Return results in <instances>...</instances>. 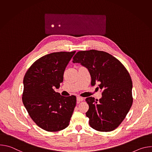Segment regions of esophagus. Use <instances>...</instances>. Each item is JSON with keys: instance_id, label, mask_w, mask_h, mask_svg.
Instances as JSON below:
<instances>
[{"instance_id": "obj_1", "label": "esophagus", "mask_w": 152, "mask_h": 152, "mask_svg": "<svg viewBox=\"0 0 152 152\" xmlns=\"http://www.w3.org/2000/svg\"><path fill=\"white\" fill-rule=\"evenodd\" d=\"M83 99L82 98V97H79V96H77V102H82V101H83Z\"/></svg>"}]
</instances>
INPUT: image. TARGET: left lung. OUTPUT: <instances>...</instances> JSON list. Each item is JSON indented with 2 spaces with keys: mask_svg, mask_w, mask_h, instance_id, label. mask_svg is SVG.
<instances>
[{
  "mask_svg": "<svg viewBox=\"0 0 152 152\" xmlns=\"http://www.w3.org/2000/svg\"><path fill=\"white\" fill-rule=\"evenodd\" d=\"M73 63H80L90 72L91 85L99 83L102 97L98 100L87 97L89 105L86 115L89 124L100 132L114 131L121 123L133 102L132 81L121 62L103 51H79L73 58Z\"/></svg>",
  "mask_w": 152,
  "mask_h": 152,
  "instance_id": "8db88e82",
  "label": "left lung"
}]
</instances>
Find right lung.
<instances>
[{
	"instance_id": "add662e5",
	"label": "right lung",
	"mask_w": 152,
	"mask_h": 152,
	"mask_svg": "<svg viewBox=\"0 0 152 152\" xmlns=\"http://www.w3.org/2000/svg\"><path fill=\"white\" fill-rule=\"evenodd\" d=\"M75 52L43 56L32 64L25 75L23 104L32 120L46 131H59L69 124L76 97L61 96L54 89L59 88L65 69Z\"/></svg>"
}]
</instances>
